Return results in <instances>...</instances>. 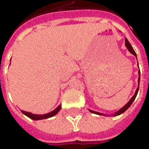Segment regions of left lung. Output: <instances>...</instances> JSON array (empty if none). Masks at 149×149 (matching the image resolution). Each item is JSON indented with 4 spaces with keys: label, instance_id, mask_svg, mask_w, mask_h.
<instances>
[{
    "label": "left lung",
    "instance_id": "8db88e82",
    "mask_svg": "<svg viewBox=\"0 0 149 149\" xmlns=\"http://www.w3.org/2000/svg\"><path fill=\"white\" fill-rule=\"evenodd\" d=\"M125 46L127 47V49H129V51L131 53V54H133L134 55L135 57L137 58V54L135 53V51L133 49V47H132V45H131V44L129 43V40H127V38H125ZM139 81H140V71H139ZM139 86L138 87V89H136V91H135V94L131 98V100H129V102L125 104V105L123 106V108H121L118 111H117L115 113H113V116H117V115H119V114H121V113H123V112H125L128 109H129L130 105L133 104V102L134 101L135 98H136V96H137V94H138V92H139ZM89 111L92 112V113H96V114H99V115H105V114H104V113H99V112H95L93 111V110H90L89 109Z\"/></svg>",
    "mask_w": 149,
    "mask_h": 149
}]
</instances>
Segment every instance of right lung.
I'll use <instances>...</instances> for the list:
<instances>
[{
	"mask_svg": "<svg viewBox=\"0 0 149 149\" xmlns=\"http://www.w3.org/2000/svg\"><path fill=\"white\" fill-rule=\"evenodd\" d=\"M60 109H61V105H59L54 110H53L50 113H45V114H33L31 113H29V112H26L21 110V112L26 115L27 117H29L30 118H31L33 120H40V119H45V118H48L53 117L55 114L58 113V112L60 111Z\"/></svg>",
	"mask_w": 149,
	"mask_h": 149,
	"instance_id": "add662e5",
	"label": "right lung"
}]
</instances>
